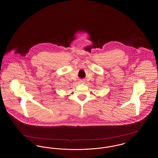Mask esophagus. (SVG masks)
I'll return each instance as SVG.
<instances>
[{
	"label": "esophagus",
	"mask_w": 158,
	"mask_h": 158,
	"mask_svg": "<svg viewBox=\"0 0 158 158\" xmlns=\"http://www.w3.org/2000/svg\"><path fill=\"white\" fill-rule=\"evenodd\" d=\"M80 82L82 83H85V81H84V80H81Z\"/></svg>",
	"instance_id": "esophagus-1"
}]
</instances>
